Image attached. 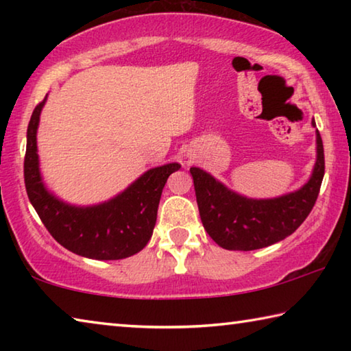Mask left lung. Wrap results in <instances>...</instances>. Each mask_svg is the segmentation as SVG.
Wrapping results in <instances>:
<instances>
[{"label": "left lung", "instance_id": "8db88e82", "mask_svg": "<svg viewBox=\"0 0 351 351\" xmlns=\"http://www.w3.org/2000/svg\"><path fill=\"white\" fill-rule=\"evenodd\" d=\"M313 125L316 127L314 121ZM190 173L201 221L212 240L229 251H254L287 239L310 215L325 173L322 138L317 132V161L310 181L280 198H245L204 170L192 167Z\"/></svg>", "mask_w": 351, "mask_h": 351}]
</instances>
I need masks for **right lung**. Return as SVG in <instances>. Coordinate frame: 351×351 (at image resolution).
I'll use <instances>...</instances> for the list:
<instances>
[{
  "label": "right lung",
  "instance_id": "1",
  "mask_svg": "<svg viewBox=\"0 0 351 351\" xmlns=\"http://www.w3.org/2000/svg\"><path fill=\"white\" fill-rule=\"evenodd\" d=\"M46 97L35 106L27 125L25 184L29 201L49 234L63 247L82 257L121 260L144 249L156 224L158 206L167 178L180 164L148 170L125 192L104 204L75 207L49 193L41 182L37 128Z\"/></svg>",
  "mask_w": 351,
  "mask_h": 351
}]
</instances>
